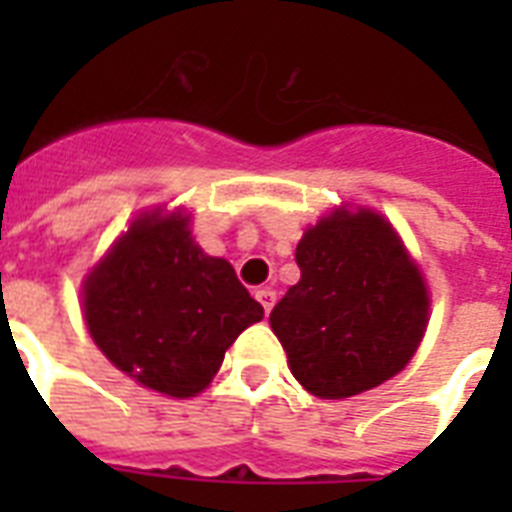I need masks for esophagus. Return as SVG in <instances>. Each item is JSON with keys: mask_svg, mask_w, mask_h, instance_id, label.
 <instances>
[{"mask_svg": "<svg viewBox=\"0 0 512 512\" xmlns=\"http://www.w3.org/2000/svg\"><path fill=\"white\" fill-rule=\"evenodd\" d=\"M255 297H257V303L263 305V311L265 313H271V308H273V303H276V292H273L271 287H260L255 292Z\"/></svg>", "mask_w": 512, "mask_h": 512, "instance_id": "obj_1", "label": "esophagus"}]
</instances>
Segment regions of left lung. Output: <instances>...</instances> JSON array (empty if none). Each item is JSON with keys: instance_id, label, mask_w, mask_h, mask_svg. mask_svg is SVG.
Wrapping results in <instances>:
<instances>
[{"instance_id": "obj_1", "label": "left lung", "mask_w": 512, "mask_h": 512, "mask_svg": "<svg viewBox=\"0 0 512 512\" xmlns=\"http://www.w3.org/2000/svg\"><path fill=\"white\" fill-rule=\"evenodd\" d=\"M295 260L300 281L271 311V329L308 393L358 396L412 361L428 284L385 217L335 209L303 233Z\"/></svg>"}]
</instances>
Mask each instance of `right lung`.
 <instances>
[{
    "label": "right lung",
    "instance_id": "obj_1",
    "mask_svg": "<svg viewBox=\"0 0 512 512\" xmlns=\"http://www.w3.org/2000/svg\"><path fill=\"white\" fill-rule=\"evenodd\" d=\"M84 321L103 356L143 388L191 398L263 319L223 257L204 255L183 209L132 220L84 279Z\"/></svg>",
    "mask_w": 512,
    "mask_h": 512
}]
</instances>
